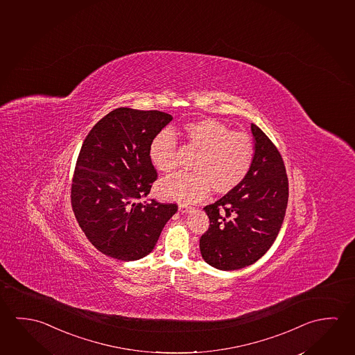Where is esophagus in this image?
I'll return each mask as SVG.
<instances>
[{
  "instance_id": "obj_1",
  "label": "esophagus",
  "mask_w": 355,
  "mask_h": 355,
  "mask_svg": "<svg viewBox=\"0 0 355 355\" xmlns=\"http://www.w3.org/2000/svg\"><path fill=\"white\" fill-rule=\"evenodd\" d=\"M179 211L181 214H189L191 211V207L187 206L185 203H179Z\"/></svg>"
}]
</instances>
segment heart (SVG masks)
I'll return each instance as SVG.
<instances>
[{"label":"heart","instance_id":"obj_1","mask_svg":"<svg viewBox=\"0 0 355 355\" xmlns=\"http://www.w3.org/2000/svg\"><path fill=\"white\" fill-rule=\"evenodd\" d=\"M186 138L200 149L192 164L195 171H180L162 180V196L181 202H196L209 195L227 193L241 185L252 168L254 144L243 132H233L217 119H198L184 127ZM149 157L154 166L169 173L178 166V141L170 130H160L153 138Z\"/></svg>","mask_w":355,"mask_h":355}]
</instances>
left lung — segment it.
Returning <instances> with one entry per match:
<instances>
[{"label": "left lung", "mask_w": 355, "mask_h": 355, "mask_svg": "<svg viewBox=\"0 0 355 355\" xmlns=\"http://www.w3.org/2000/svg\"><path fill=\"white\" fill-rule=\"evenodd\" d=\"M254 159L242 184L205 207L209 227L200 239L207 264L236 270L259 260L275 242L288 200L286 169L280 153L252 123Z\"/></svg>", "instance_id": "8db88e82"}]
</instances>
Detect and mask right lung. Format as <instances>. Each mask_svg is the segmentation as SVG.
Masks as SVG:
<instances>
[{"instance_id": "right-lung-1", "label": "right lung", "mask_w": 355, "mask_h": 355, "mask_svg": "<svg viewBox=\"0 0 355 355\" xmlns=\"http://www.w3.org/2000/svg\"><path fill=\"white\" fill-rule=\"evenodd\" d=\"M171 119L160 111L116 108L92 127L80 149L73 214L91 244L113 259L144 258L178 211L176 203L141 202L158 178L149 146Z\"/></svg>"}]
</instances>
